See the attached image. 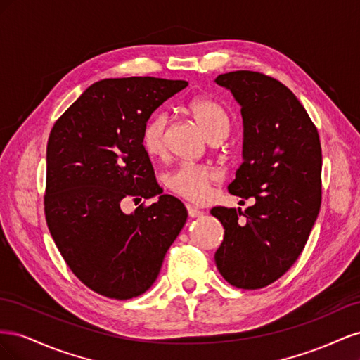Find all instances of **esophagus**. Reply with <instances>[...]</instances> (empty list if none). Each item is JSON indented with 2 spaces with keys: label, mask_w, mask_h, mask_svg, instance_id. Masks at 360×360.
<instances>
[{
  "label": "esophagus",
  "mask_w": 360,
  "mask_h": 360,
  "mask_svg": "<svg viewBox=\"0 0 360 360\" xmlns=\"http://www.w3.org/2000/svg\"><path fill=\"white\" fill-rule=\"evenodd\" d=\"M186 209H188V214H189L191 217H200V216H202V210H200L198 207H195V205L188 204V205H186Z\"/></svg>",
  "instance_id": "esophagus-1"
}]
</instances>
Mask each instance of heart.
Instances as JSON below:
<instances>
[{
	"mask_svg": "<svg viewBox=\"0 0 360 360\" xmlns=\"http://www.w3.org/2000/svg\"><path fill=\"white\" fill-rule=\"evenodd\" d=\"M188 111L212 141L224 139L231 127V118L225 108L210 97H193L188 103ZM168 114L158 112L150 117L143 130V147L150 156L162 158L167 153ZM222 180L219 169L205 165H180L171 171L165 183L168 189L179 197L202 202L210 195V189Z\"/></svg>",
	"mask_w": 360,
	"mask_h": 360,
	"instance_id": "heart-1",
	"label": "heart"
}]
</instances>
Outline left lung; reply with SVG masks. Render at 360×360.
I'll use <instances>...</instances> for the list:
<instances>
[{
	"mask_svg": "<svg viewBox=\"0 0 360 360\" xmlns=\"http://www.w3.org/2000/svg\"><path fill=\"white\" fill-rule=\"evenodd\" d=\"M214 82L233 93L243 117V162L228 191L255 198L245 212L212 209L225 230L214 261L228 284L258 290L294 264L317 219L320 136L297 97L271 76L236 70Z\"/></svg>",
	"mask_w": 360,
	"mask_h": 360,
	"instance_id": "left-lung-1",
	"label": "left lung"
}]
</instances>
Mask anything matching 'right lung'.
Masks as SVG:
<instances>
[{
    "instance_id": "add662e5",
    "label": "right lung",
    "mask_w": 360,
    "mask_h": 360,
    "mask_svg": "<svg viewBox=\"0 0 360 360\" xmlns=\"http://www.w3.org/2000/svg\"><path fill=\"white\" fill-rule=\"evenodd\" d=\"M186 81L151 76L94 82L53 124L46 148L45 217L61 257L82 284L126 300L156 281L163 257L186 224L180 200L162 195L143 130ZM161 193L122 213L124 199Z\"/></svg>"
}]
</instances>
